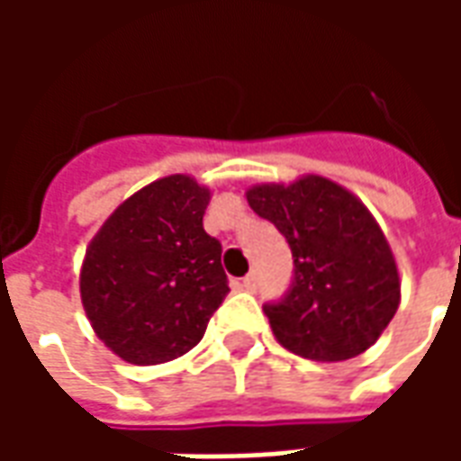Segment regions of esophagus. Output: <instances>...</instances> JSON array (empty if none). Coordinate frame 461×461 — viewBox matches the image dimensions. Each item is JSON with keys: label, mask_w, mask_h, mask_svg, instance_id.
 Listing matches in <instances>:
<instances>
[{"label": "esophagus", "mask_w": 461, "mask_h": 461, "mask_svg": "<svg viewBox=\"0 0 461 461\" xmlns=\"http://www.w3.org/2000/svg\"><path fill=\"white\" fill-rule=\"evenodd\" d=\"M241 289H247V291L259 289V276H257V274H247V276L241 279Z\"/></svg>", "instance_id": "34e87169"}]
</instances>
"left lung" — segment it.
Masks as SVG:
<instances>
[{"instance_id":"left-lung-1","label":"left lung","mask_w":461,"mask_h":461,"mask_svg":"<svg viewBox=\"0 0 461 461\" xmlns=\"http://www.w3.org/2000/svg\"><path fill=\"white\" fill-rule=\"evenodd\" d=\"M247 200L294 257L286 294L264 303L281 346L326 363L367 350L400 303L395 259L370 212L319 175L251 187Z\"/></svg>"}]
</instances>
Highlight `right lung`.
Instances as JSON below:
<instances>
[{
	"label": "right lung",
	"instance_id": "add662e5",
	"mask_svg": "<svg viewBox=\"0 0 461 461\" xmlns=\"http://www.w3.org/2000/svg\"><path fill=\"white\" fill-rule=\"evenodd\" d=\"M207 204L210 190L192 177H162L122 202L86 251V316L122 360L185 356L230 294L221 244L202 227Z\"/></svg>",
	"mask_w": 461,
	"mask_h": 461
}]
</instances>
